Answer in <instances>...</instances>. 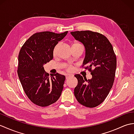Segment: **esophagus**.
<instances>
[{
  "label": "esophagus",
  "mask_w": 134,
  "mask_h": 134,
  "mask_svg": "<svg viewBox=\"0 0 134 134\" xmlns=\"http://www.w3.org/2000/svg\"><path fill=\"white\" fill-rule=\"evenodd\" d=\"M72 76H73V75L68 74V75H66V76H65V78H66V79H68V78H69L70 77H72Z\"/></svg>",
  "instance_id": "esophagus-1"
}]
</instances>
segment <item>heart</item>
<instances>
[{"instance_id":"obj_1","label":"heart","mask_w":134,"mask_h":134,"mask_svg":"<svg viewBox=\"0 0 134 134\" xmlns=\"http://www.w3.org/2000/svg\"><path fill=\"white\" fill-rule=\"evenodd\" d=\"M58 47H59V44L56 45V47H55V48H54V49H53V54H55L56 53L57 49H58ZM67 69H68V70L69 71H71L72 70V68L71 67H68Z\"/></svg>"}]
</instances>
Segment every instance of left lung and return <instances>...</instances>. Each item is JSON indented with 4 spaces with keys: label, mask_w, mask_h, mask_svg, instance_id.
<instances>
[{
    "label": "left lung",
    "mask_w": 134,
    "mask_h": 134,
    "mask_svg": "<svg viewBox=\"0 0 134 134\" xmlns=\"http://www.w3.org/2000/svg\"><path fill=\"white\" fill-rule=\"evenodd\" d=\"M83 44L85 57L82 66L88 69L92 78L87 79L75 75L78 85L74 89L77 101L83 106L94 108L103 102L112 87L116 69V57L112 44L101 34L92 31L71 32Z\"/></svg>",
    "instance_id": "left-lung-1"
}]
</instances>
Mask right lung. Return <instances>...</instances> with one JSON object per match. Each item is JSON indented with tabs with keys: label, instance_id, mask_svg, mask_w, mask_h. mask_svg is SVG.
Instances as JSON below:
<instances>
[{
	"label": "right lung",
	"instance_id": "add662e5",
	"mask_svg": "<svg viewBox=\"0 0 134 134\" xmlns=\"http://www.w3.org/2000/svg\"><path fill=\"white\" fill-rule=\"evenodd\" d=\"M67 33H35L19 51L18 77L27 97L38 106L47 107L55 103L61 96L65 76L57 73L49 78L44 65L52 60L55 47Z\"/></svg>",
	"mask_w": 134,
	"mask_h": 134
}]
</instances>
